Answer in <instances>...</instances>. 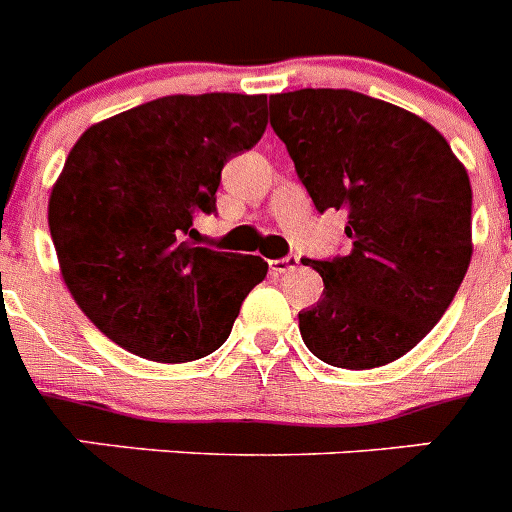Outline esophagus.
Wrapping results in <instances>:
<instances>
[{
  "label": "esophagus",
  "instance_id": "obj_1",
  "mask_svg": "<svg viewBox=\"0 0 512 512\" xmlns=\"http://www.w3.org/2000/svg\"><path fill=\"white\" fill-rule=\"evenodd\" d=\"M297 264H300V259H297V256H284V259L269 261V266L274 274H289V271L297 269Z\"/></svg>",
  "mask_w": 512,
  "mask_h": 512
}]
</instances>
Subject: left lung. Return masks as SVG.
Segmentation results:
<instances>
[{"mask_svg": "<svg viewBox=\"0 0 512 512\" xmlns=\"http://www.w3.org/2000/svg\"><path fill=\"white\" fill-rule=\"evenodd\" d=\"M318 212L348 210L346 256L305 261L323 277L300 312L305 346L341 369L405 356L451 305L472 259V184L423 117L351 89L269 97Z\"/></svg>", "mask_w": 512, "mask_h": 512, "instance_id": "left-lung-1", "label": "left lung"}]
</instances>
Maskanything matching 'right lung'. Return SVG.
Instances as JSON below:
<instances>
[{
    "instance_id": "1",
    "label": "right lung",
    "mask_w": 512,
    "mask_h": 512,
    "mask_svg": "<svg viewBox=\"0 0 512 512\" xmlns=\"http://www.w3.org/2000/svg\"><path fill=\"white\" fill-rule=\"evenodd\" d=\"M266 130V94H174L102 120L71 148L48 200L63 282L130 354L161 364L225 343L264 282L259 256L192 246L223 166Z\"/></svg>"
}]
</instances>
